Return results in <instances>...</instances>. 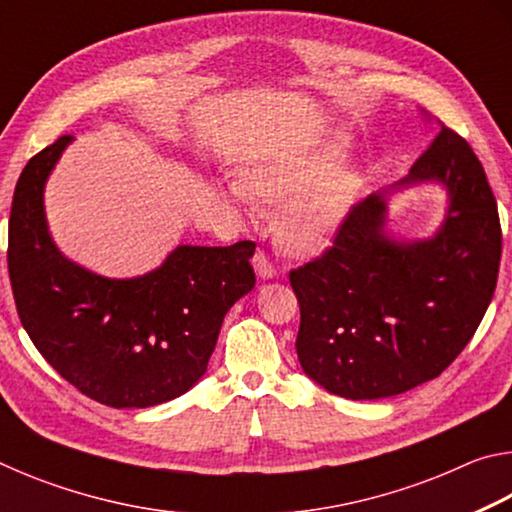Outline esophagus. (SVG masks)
Returning <instances> with one entry per match:
<instances>
[{
	"label": "esophagus",
	"mask_w": 512,
	"mask_h": 512,
	"mask_svg": "<svg viewBox=\"0 0 512 512\" xmlns=\"http://www.w3.org/2000/svg\"><path fill=\"white\" fill-rule=\"evenodd\" d=\"M253 266L262 280H268V277L277 275V266L271 262V257H268L264 250H257V253L253 255Z\"/></svg>",
	"instance_id": "34e87169"
}]
</instances>
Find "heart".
I'll list each match as a JSON object with an SVG mask.
<instances>
[{"label": "heart", "instance_id": "heart-1", "mask_svg": "<svg viewBox=\"0 0 512 512\" xmlns=\"http://www.w3.org/2000/svg\"><path fill=\"white\" fill-rule=\"evenodd\" d=\"M341 162V144H329L314 153L255 164L244 173V185H232L230 194L273 207L287 202L277 219L280 241L291 253H316L329 244L357 192L352 173L339 171Z\"/></svg>", "mask_w": 512, "mask_h": 512}]
</instances>
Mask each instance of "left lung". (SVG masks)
<instances>
[{"label": "left lung", "instance_id": "8db88e82", "mask_svg": "<svg viewBox=\"0 0 512 512\" xmlns=\"http://www.w3.org/2000/svg\"><path fill=\"white\" fill-rule=\"evenodd\" d=\"M422 180H440L452 201L436 237L386 239L384 196L370 194L343 216L332 246L289 273L298 361L329 393L379 400L436 379L490 305L501 223L483 164L443 126L402 185Z\"/></svg>", "mask_w": 512, "mask_h": 512}]
</instances>
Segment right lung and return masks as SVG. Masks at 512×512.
Wrapping results in <instances>:
<instances>
[{
	"instance_id": "add662e5",
	"label": "right lung",
	"mask_w": 512,
	"mask_h": 512,
	"mask_svg": "<svg viewBox=\"0 0 512 512\" xmlns=\"http://www.w3.org/2000/svg\"><path fill=\"white\" fill-rule=\"evenodd\" d=\"M72 135L33 155L8 219V277L22 327L60 377L90 400L146 409L205 375L228 309L255 287V241L180 246L158 271L108 280L58 253L42 189Z\"/></svg>"
}]
</instances>
